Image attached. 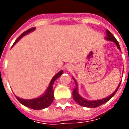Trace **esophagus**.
Wrapping results in <instances>:
<instances>
[{"label": "esophagus", "instance_id": "1", "mask_svg": "<svg viewBox=\"0 0 129 129\" xmlns=\"http://www.w3.org/2000/svg\"><path fill=\"white\" fill-rule=\"evenodd\" d=\"M73 66H71V65H68V66H67V67H66V69H67L68 71H70V70H73Z\"/></svg>", "mask_w": 129, "mask_h": 129}]
</instances>
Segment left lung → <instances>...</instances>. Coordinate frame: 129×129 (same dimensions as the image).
Listing matches in <instances>:
<instances>
[{
  "label": "left lung",
  "mask_w": 129,
  "mask_h": 129,
  "mask_svg": "<svg viewBox=\"0 0 129 129\" xmlns=\"http://www.w3.org/2000/svg\"><path fill=\"white\" fill-rule=\"evenodd\" d=\"M106 37H105V39L107 40V41H113V43H115L117 48L119 49V50L121 51V49H120V46H119V44L118 41H117L116 39L114 37V36L113 34H111L110 31H108V29L106 30ZM73 79L75 82L76 87L75 89L73 90V97L74 100L79 105L81 106H84V107H87V108H96V107H98L102 105L103 104H104L106 102H108V100H110L113 97L115 94L116 93V92L117 91V90L119 88V85L121 83H119L118 86L117 88L114 91L111 95H110L109 96H108L106 98H103V99H100V100H92V101H90V100H88L86 99H85L84 97H82L81 95H79V93L78 92V84H77V82L75 80V79L73 77Z\"/></svg>",
  "instance_id": "left-lung-1"
}]
</instances>
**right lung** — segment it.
<instances>
[{"instance_id":"right-lung-1","label":"right lung","mask_w":129,"mask_h":129,"mask_svg":"<svg viewBox=\"0 0 129 129\" xmlns=\"http://www.w3.org/2000/svg\"><path fill=\"white\" fill-rule=\"evenodd\" d=\"M35 29H36L35 27H33V28L28 29V30L23 32L22 34H21L18 39L16 40L15 42L14 43L12 47L15 45L16 43L18 42L19 40L21 39L22 37H23L25 35L29 34L30 32H33ZM63 70H60L59 73H57L54 76L52 79H51L50 83L49 84L47 90H45V92L39 97L34 98V99H32V100H25V99H22V98H20V97L16 96V99L23 105H24L25 106H27L28 108L34 109V110H41V109H43V108H45L48 107V106H50L54 100L53 84L54 83V81H56V79L59 78V77L63 74Z\"/></svg>"}]
</instances>
